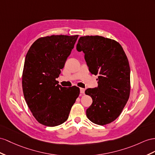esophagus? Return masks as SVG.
Returning a JSON list of instances; mask_svg holds the SVG:
<instances>
[{
	"instance_id": "obj_1",
	"label": "esophagus",
	"mask_w": 155,
	"mask_h": 155,
	"mask_svg": "<svg viewBox=\"0 0 155 155\" xmlns=\"http://www.w3.org/2000/svg\"><path fill=\"white\" fill-rule=\"evenodd\" d=\"M80 91H81V93L82 94H84V92H85V89H84V88H80Z\"/></svg>"
}]
</instances>
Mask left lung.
Instances as JSON below:
<instances>
[{"label":"left lung","instance_id":"left-lung-1","mask_svg":"<svg viewBox=\"0 0 155 155\" xmlns=\"http://www.w3.org/2000/svg\"><path fill=\"white\" fill-rule=\"evenodd\" d=\"M77 50L84 52L90 72L99 75L97 88L85 91L93 101L86 116L94 124H109L120 115L130 96L128 58L120 44L101 36L80 37Z\"/></svg>","mask_w":155,"mask_h":155}]
</instances>
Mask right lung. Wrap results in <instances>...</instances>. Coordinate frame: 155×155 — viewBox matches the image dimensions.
Listing matches in <instances>:
<instances>
[{"instance_id": "add662e5", "label": "right lung", "mask_w": 155, "mask_h": 155, "mask_svg": "<svg viewBox=\"0 0 155 155\" xmlns=\"http://www.w3.org/2000/svg\"><path fill=\"white\" fill-rule=\"evenodd\" d=\"M78 37L40 38L27 53L22 76L23 95L33 115L43 125L53 127L65 122L80 94L78 87H62L55 81Z\"/></svg>"}]
</instances>
